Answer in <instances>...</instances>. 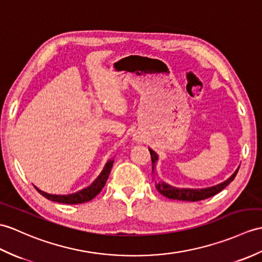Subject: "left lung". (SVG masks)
Here are the masks:
<instances>
[{
	"instance_id": "obj_1",
	"label": "left lung",
	"mask_w": 262,
	"mask_h": 262,
	"mask_svg": "<svg viewBox=\"0 0 262 262\" xmlns=\"http://www.w3.org/2000/svg\"><path fill=\"white\" fill-rule=\"evenodd\" d=\"M150 153V160H151V166H153V172H154V166L155 163L157 161V155L154 153L153 150L149 149ZM239 168L232 174L230 179H228L226 182H223L221 184H217L215 186L208 187V188H200V190H193V188H176L174 186L168 185L164 182H161V183L156 184V188L162 195L166 196L168 199H173V200H180V201H191V202H195V201H201V200H205L209 199L211 196L215 195L219 192H221L224 187H226L228 184H230L235 178L236 173H238Z\"/></svg>"
}]
</instances>
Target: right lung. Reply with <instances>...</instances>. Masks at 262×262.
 I'll use <instances>...</instances> for the list:
<instances>
[{"label":"right lung","instance_id":"1","mask_svg":"<svg viewBox=\"0 0 262 262\" xmlns=\"http://www.w3.org/2000/svg\"><path fill=\"white\" fill-rule=\"evenodd\" d=\"M113 163H114V161H109L106 164V166H105V168H103L101 174L96 179V181L90 186L83 188L82 191H79L74 194H69V195H52V194H48L43 191L39 190V188H36V187L35 188L42 196H45L48 200L54 201V202L64 203V204H78V203L88 202V201L93 200L97 195V194H98L102 190V187L105 186L106 182L108 180L109 173H111V169L113 167Z\"/></svg>","mask_w":262,"mask_h":262}]
</instances>
